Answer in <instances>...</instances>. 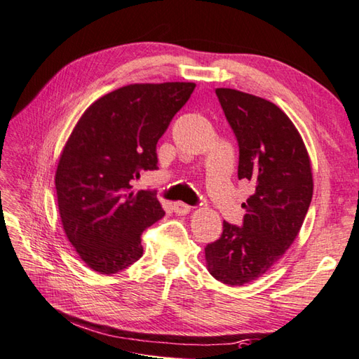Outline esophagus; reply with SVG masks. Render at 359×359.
<instances>
[{"instance_id":"esophagus-1","label":"esophagus","mask_w":359,"mask_h":359,"mask_svg":"<svg viewBox=\"0 0 359 359\" xmlns=\"http://www.w3.org/2000/svg\"><path fill=\"white\" fill-rule=\"evenodd\" d=\"M172 210H174L175 215L184 216V215H188L189 212H191V207L187 205V203H184V202H175L172 205Z\"/></svg>"}]
</instances>
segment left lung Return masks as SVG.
Segmentation results:
<instances>
[{"label": "left lung", "mask_w": 359, "mask_h": 359, "mask_svg": "<svg viewBox=\"0 0 359 359\" xmlns=\"http://www.w3.org/2000/svg\"><path fill=\"white\" fill-rule=\"evenodd\" d=\"M216 96L240 146L238 179L254 184L243 227L224 221L222 235L205 248L208 272L243 286L268 272L296 240L313 198L311 160L297 128L263 97L233 88Z\"/></svg>", "instance_id": "left-lung-1"}]
</instances>
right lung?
Returning a JSON list of instances; mask_svg holds the SVG:
<instances>
[{
    "instance_id": "add662e5",
    "label": "right lung",
    "mask_w": 359,
    "mask_h": 359,
    "mask_svg": "<svg viewBox=\"0 0 359 359\" xmlns=\"http://www.w3.org/2000/svg\"><path fill=\"white\" fill-rule=\"evenodd\" d=\"M194 82L130 83L101 96L69 133L55 170L62 227L76 254L110 276L143 255L142 233L165 216L140 172L157 170L156 146Z\"/></svg>"
}]
</instances>
